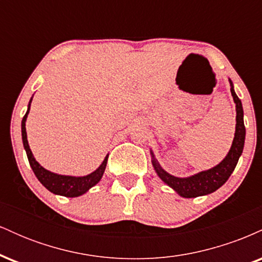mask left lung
<instances>
[{"label":"left lung","mask_w":262,"mask_h":262,"mask_svg":"<svg viewBox=\"0 0 262 262\" xmlns=\"http://www.w3.org/2000/svg\"><path fill=\"white\" fill-rule=\"evenodd\" d=\"M230 85V92L236 107L235 137H234L229 152H228V155L225 156L224 160L221 164H218L217 166L212 167V169L207 171H202V172L197 173V175L181 179V177H175L167 173L159 165V162L155 160L154 155H152V166H154L156 173H158L162 181L166 183V185H169L171 188L175 189L181 197L193 198L198 196H204V194H209L212 192L217 191L219 187H222L227 182V180L233 173V171L237 164V160H239L240 155H242L245 141V125L244 119H243L244 112H243L242 101L239 100L236 93L234 92L231 81Z\"/></svg>","instance_id":"left-lung-1"}]
</instances>
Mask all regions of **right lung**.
Listing matches in <instances>:
<instances>
[{"instance_id": "obj_1", "label": "right lung", "mask_w": 262, "mask_h": 262, "mask_svg": "<svg viewBox=\"0 0 262 262\" xmlns=\"http://www.w3.org/2000/svg\"><path fill=\"white\" fill-rule=\"evenodd\" d=\"M31 102L32 100L29 101L28 110H27V113L25 114V117H23L22 119V139H23V145H25L27 156H28L29 165H31L33 172H34V175L37 176V179L40 181L41 185H43L47 189H49L50 192H53V193L60 194V196H65V197L81 196V194H83L85 192L89 191L90 188L93 187L96 183L100 182L102 176H103L104 170H106L108 155L104 158V160L101 164V166L87 176H82V177L64 176V175H58V173H54V172H50V171L45 170L44 167H41L40 165L35 161L34 156H33L31 149H29L28 140H27L26 121H27V116H28L29 113V108H31Z\"/></svg>"}]
</instances>
